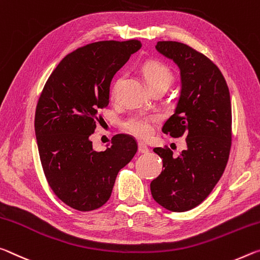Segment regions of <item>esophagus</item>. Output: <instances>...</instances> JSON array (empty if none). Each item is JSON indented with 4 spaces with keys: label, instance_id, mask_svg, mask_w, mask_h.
<instances>
[{
    "label": "esophagus",
    "instance_id": "1",
    "mask_svg": "<svg viewBox=\"0 0 260 260\" xmlns=\"http://www.w3.org/2000/svg\"><path fill=\"white\" fill-rule=\"evenodd\" d=\"M138 151L139 153H144V154H147L150 152V148H148L144 143H139L138 144Z\"/></svg>",
    "mask_w": 260,
    "mask_h": 260
}]
</instances>
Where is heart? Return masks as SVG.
I'll return each instance as SVG.
<instances>
[{"instance_id":"obj_1","label":"heart","mask_w":260,"mask_h":260,"mask_svg":"<svg viewBox=\"0 0 260 260\" xmlns=\"http://www.w3.org/2000/svg\"><path fill=\"white\" fill-rule=\"evenodd\" d=\"M142 75L147 86L152 90L158 87H168L173 80V74L167 66L164 63L156 62V61H148L142 67ZM122 82V78L118 77L115 80L112 87V94L113 98L116 96V93L118 90V86ZM158 121V117L152 116V115H143L137 114L133 115L129 118L122 123V129L125 133L138 137L140 139L148 138L153 133V125Z\"/></svg>"}]
</instances>
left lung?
Returning a JSON list of instances; mask_svg holds the SVG:
<instances>
[{
	"label": "left lung",
	"instance_id": "obj_1",
	"mask_svg": "<svg viewBox=\"0 0 260 260\" xmlns=\"http://www.w3.org/2000/svg\"><path fill=\"white\" fill-rule=\"evenodd\" d=\"M156 50L173 59L181 72L175 113L162 133L184 136L186 148L177 156L168 147L153 148L164 170L151 182L154 201L173 212L199 205L222 176L232 145V104L226 80L210 58L177 41H159Z\"/></svg>",
	"mask_w": 260,
	"mask_h": 260
}]
</instances>
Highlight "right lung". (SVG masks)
Wrapping results in <instances>:
<instances>
[{"label": "right lung", "instance_id": "obj_1", "mask_svg": "<svg viewBox=\"0 0 260 260\" xmlns=\"http://www.w3.org/2000/svg\"><path fill=\"white\" fill-rule=\"evenodd\" d=\"M140 47L135 39L80 47L58 63L38 100L34 130L42 169L53 192L75 210L107 203L118 172L137 152L131 136H114L104 152L93 150L90 136L109 104L114 75Z\"/></svg>", "mask_w": 260, "mask_h": 260}]
</instances>
